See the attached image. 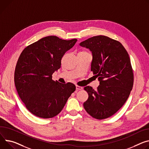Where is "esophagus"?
Instances as JSON below:
<instances>
[{"instance_id": "34e87169", "label": "esophagus", "mask_w": 149, "mask_h": 149, "mask_svg": "<svg viewBox=\"0 0 149 149\" xmlns=\"http://www.w3.org/2000/svg\"><path fill=\"white\" fill-rule=\"evenodd\" d=\"M76 89L78 90H82L83 89V87L81 86H79L78 85H76Z\"/></svg>"}]
</instances>
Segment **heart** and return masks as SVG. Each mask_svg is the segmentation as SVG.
<instances>
[{
	"instance_id": "b5f03b06",
	"label": "heart",
	"mask_w": 149,
	"mask_h": 149,
	"mask_svg": "<svg viewBox=\"0 0 149 149\" xmlns=\"http://www.w3.org/2000/svg\"><path fill=\"white\" fill-rule=\"evenodd\" d=\"M87 53V52L85 51H81V52H80L79 53Z\"/></svg>"
}]
</instances>
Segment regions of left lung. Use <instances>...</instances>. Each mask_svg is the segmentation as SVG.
Wrapping results in <instances>:
<instances>
[{
  "label": "left lung",
  "mask_w": 149,
  "mask_h": 149,
  "mask_svg": "<svg viewBox=\"0 0 149 149\" xmlns=\"http://www.w3.org/2000/svg\"><path fill=\"white\" fill-rule=\"evenodd\" d=\"M79 45L92 52L91 71L100 81L96 90L84 87L88 97L84 107L93 118H107L123 107L132 88L134 74L129 55L119 42L105 36L92 37Z\"/></svg>",
  "instance_id": "obj_1"
}]
</instances>
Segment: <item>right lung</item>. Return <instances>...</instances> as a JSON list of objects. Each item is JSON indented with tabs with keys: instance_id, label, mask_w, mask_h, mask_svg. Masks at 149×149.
I'll list each match as a JSON object with an SVG mask.
<instances>
[{
	"instance_id": "right-lung-1",
	"label": "right lung",
	"mask_w": 149,
	"mask_h": 149,
	"mask_svg": "<svg viewBox=\"0 0 149 149\" xmlns=\"http://www.w3.org/2000/svg\"><path fill=\"white\" fill-rule=\"evenodd\" d=\"M77 41L47 36L26 46L21 53L15 84L20 99L34 115L45 119L56 116L75 91L74 84L55 81L52 74L60 68L64 54Z\"/></svg>"
}]
</instances>
